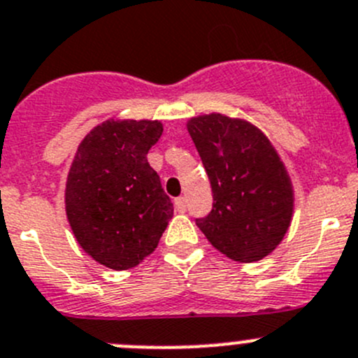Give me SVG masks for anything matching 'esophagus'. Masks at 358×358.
<instances>
[{
    "label": "esophagus",
    "instance_id": "1",
    "mask_svg": "<svg viewBox=\"0 0 358 358\" xmlns=\"http://www.w3.org/2000/svg\"><path fill=\"white\" fill-rule=\"evenodd\" d=\"M174 207L178 212H186V198L179 196L174 200Z\"/></svg>",
    "mask_w": 358,
    "mask_h": 358
}]
</instances>
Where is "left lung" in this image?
Listing matches in <instances>:
<instances>
[{
  "label": "left lung",
  "instance_id": "8db88e82",
  "mask_svg": "<svg viewBox=\"0 0 358 358\" xmlns=\"http://www.w3.org/2000/svg\"><path fill=\"white\" fill-rule=\"evenodd\" d=\"M186 127L214 198L210 214L196 226L236 263L264 259L284 240L294 214V186L280 155L245 118L208 113Z\"/></svg>",
  "mask_w": 358,
  "mask_h": 358
}]
</instances>
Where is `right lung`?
Returning <instances> with one entry per match:
<instances>
[{
  "label": "right lung",
  "mask_w": 358,
  "mask_h": 358,
  "mask_svg": "<svg viewBox=\"0 0 358 358\" xmlns=\"http://www.w3.org/2000/svg\"><path fill=\"white\" fill-rule=\"evenodd\" d=\"M164 132L160 120L109 118L78 146L66 179V215L87 256L130 270L158 247L174 215L171 198L148 164Z\"/></svg>",
  "instance_id": "right-lung-1"
}]
</instances>
